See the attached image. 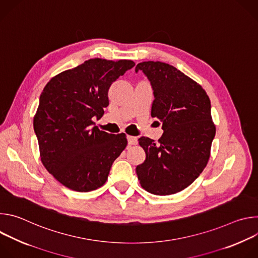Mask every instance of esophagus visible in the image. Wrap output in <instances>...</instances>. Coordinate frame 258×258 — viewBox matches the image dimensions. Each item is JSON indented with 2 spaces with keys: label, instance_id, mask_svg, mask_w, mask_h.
<instances>
[{
  "label": "esophagus",
  "instance_id": "esophagus-1",
  "mask_svg": "<svg viewBox=\"0 0 258 258\" xmlns=\"http://www.w3.org/2000/svg\"><path fill=\"white\" fill-rule=\"evenodd\" d=\"M127 143L128 145H137L138 144V139L133 136H127Z\"/></svg>",
  "mask_w": 258,
  "mask_h": 258
}]
</instances>
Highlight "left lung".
Listing matches in <instances>:
<instances>
[{
	"instance_id": "1",
	"label": "left lung",
	"mask_w": 258,
	"mask_h": 258,
	"mask_svg": "<svg viewBox=\"0 0 258 258\" xmlns=\"http://www.w3.org/2000/svg\"><path fill=\"white\" fill-rule=\"evenodd\" d=\"M151 83L154 101L151 116L162 122L157 143L142 137L146 153L136 168L143 189L154 195L175 194L189 187L205 168L215 125L205 90L172 65L145 61L136 66Z\"/></svg>"
}]
</instances>
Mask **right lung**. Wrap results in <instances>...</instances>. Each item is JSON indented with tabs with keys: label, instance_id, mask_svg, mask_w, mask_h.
Returning <instances> with one entry per match:
<instances>
[{
	"label": "right lung",
	"instance_id": "obj_1",
	"mask_svg": "<svg viewBox=\"0 0 258 258\" xmlns=\"http://www.w3.org/2000/svg\"><path fill=\"white\" fill-rule=\"evenodd\" d=\"M132 60L94 58L55 76L44 88L33 128L41 160L62 185L77 192L102 187L113 161L127 145L125 134L94 126L109 105L108 91Z\"/></svg>",
	"mask_w": 258,
	"mask_h": 258
}]
</instances>
